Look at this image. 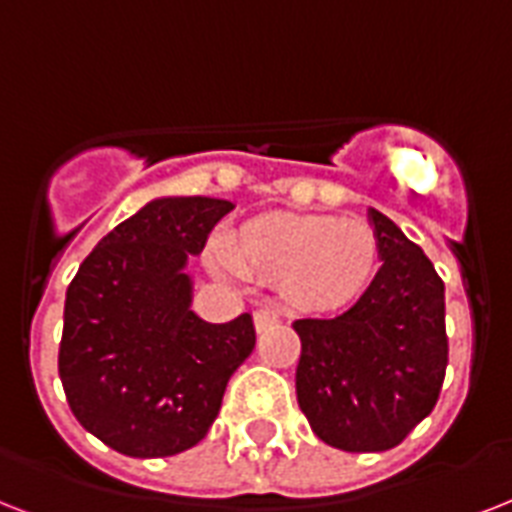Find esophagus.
I'll return each instance as SVG.
<instances>
[{"mask_svg":"<svg viewBox=\"0 0 512 512\" xmlns=\"http://www.w3.org/2000/svg\"><path fill=\"white\" fill-rule=\"evenodd\" d=\"M275 323H280V312L275 307H259V310L253 312V326H256V331H267Z\"/></svg>","mask_w":512,"mask_h":512,"instance_id":"obj_1","label":"esophagus"}]
</instances>
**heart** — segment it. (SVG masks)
<instances>
[{"instance_id":"obj_1","label":"heart","mask_w":512,"mask_h":512,"mask_svg":"<svg viewBox=\"0 0 512 512\" xmlns=\"http://www.w3.org/2000/svg\"><path fill=\"white\" fill-rule=\"evenodd\" d=\"M237 267L280 280L310 310H336L366 291L379 264L374 229L318 213H264L245 221L229 245Z\"/></svg>"}]
</instances>
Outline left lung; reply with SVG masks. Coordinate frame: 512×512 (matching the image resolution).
Instances as JSON below:
<instances>
[{"instance_id": "obj_1", "label": "left lung", "mask_w": 512, "mask_h": 512, "mask_svg": "<svg viewBox=\"0 0 512 512\" xmlns=\"http://www.w3.org/2000/svg\"><path fill=\"white\" fill-rule=\"evenodd\" d=\"M382 269L350 310L304 318L296 398L320 441L387 451L441 398L449 336L443 280L417 243L371 211Z\"/></svg>"}]
</instances>
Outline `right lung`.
Listing matches in <instances>:
<instances>
[{"label":"right lung","instance_id":"1","mask_svg":"<svg viewBox=\"0 0 512 512\" xmlns=\"http://www.w3.org/2000/svg\"><path fill=\"white\" fill-rule=\"evenodd\" d=\"M232 208L213 197L149 202L69 283L58 374L71 414L109 449L144 459L197 446L253 352L251 315L213 326L189 310L186 259Z\"/></svg>","mask_w":512,"mask_h":512}]
</instances>
